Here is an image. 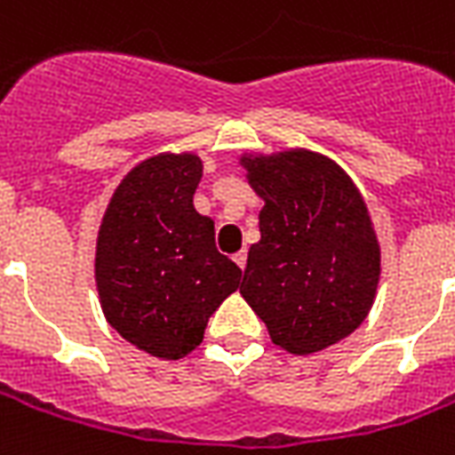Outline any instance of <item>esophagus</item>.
<instances>
[{"mask_svg":"<svg viewBox=\"0 0 455 455\" xmlns=\"http://www.w3.org/2000/svg\"><path fill=\"white\" fill-rule=\"evenodd\" d=\"M245 260H248V255H245V251H238V253L234 255V262H236L241 270H245Z\"/></svg>","mask_w":455,"mask_h":455,"instance_id":"1","label":"esophagus"}]
</instances>
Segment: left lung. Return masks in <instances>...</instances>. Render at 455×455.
<instances>
[{"label":"left lung","instance_id":"left-lung-1","mask_svg":"<svg viewBox=\"0 0 455 455\" xmlns=\"http://www.w3.org/2000/svg\"><path fill=\"white\" fill-rule=\"evenodd\" d=\"M238 164L265 202L241 296L277 347L315 355L371 311L381 245L369 207L345 168L318 151L243 154Z\"/></svg>","mask_w":455,"mask_h":455}]
</instances>
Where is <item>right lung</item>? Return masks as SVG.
Wrapping results in <instances>:
<instances>
[{
  "label": "right lung",
  "instance_id": "1",
  "mask_svg": "<svg viewBox=\"0 0 455 455\" xmlns=\"http://www.w3.org/2000/svg\"><path fill=\"white\" fill-rule=\"evenodd\" d=\"M202 159L161 151L116 188L96 238V289L108 325L147 355L176 362L204 338L210 315L241 282L195 210Z\"/></svg>",
  "mask_w": 455,
  "mask_h": 455
}]
</instances>
